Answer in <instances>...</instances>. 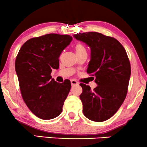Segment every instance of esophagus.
Masks as SVG:
<instances>
[{"label":"esophagus","mask_w":147,"mask_h":147,"mask_svg":"<svg viewBox=\"0 0 147 147\" xmlns=\"http://www.w3.org/2000/svg\"><path fill=\"white\" fill-rule=\"evenodd\" d=\"M71 86H75V85H78V82L75 80H71Z\"/></svg>","instance_id":"1"}]
</instances>
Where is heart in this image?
Instances as JSON below:
<instances>
[{
	"label": "heart",
	"instance_id": "b5f03b06",
	"mask_svg": "<svg viewBox=\"0 0 147 147\" xmlns=\"http://www.w3.org/2000/svg\"><path fill=\"white\" fill-rule=\"evenodd\" d=\"M76 52L78 51H86L85 48L84 47V46L80 43H78L76 45Z\"/></svg>",
	"mask_w": 147,
	"mask_h": 147
}]
</instances>
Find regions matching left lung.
Returning <instances> with one entry per match:
<instances>
[{"label":"left lung","mask_w":147,"mask_h":147,"mask_svg":"<svg viewBox=\"0 0 147 147\" xmlns=\"http://www.w3.org/2000/svg\"><path fill=\"white\" fill-rule=\"evenodd\" d=\"M73 36L90 48L87 73L96 78L97 84L94 90L80 84L83 113L92 121H105L118 111L127 94L131 74L127 53L118 40L102 33L87 32Z\"/></svg>","instance_id":"obj_1"}]
</instances>
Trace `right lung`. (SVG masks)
Masks as SVG:
<instances>
[{
  "label": "right lung",
  "mask_w": 147,
  "mask_h": 147,
  "mask_svg": "<svg viewBox=\"0 0 147 147\" xmlns=\"http://www.w3.org/2000/svg\"><path fill=\"white\" fill-rule=\"evenodd\" d=\"M71 41V36L55 33L32 38L23 44L16 58L22 97L29 110L43 120L61 114L71 89L69 80L57 83L51 73L59 68L60 54Z\"/></svg>",
  "instance_id": "add662e5"
}]
</instances>
